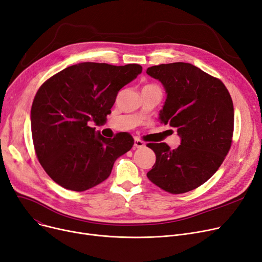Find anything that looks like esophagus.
Here are the masks:
<instances>
[{"label":"esophagus","instance_id":"obj_1","mask_svg":"<svg viewBox=\"0 0 262 262\" xmlns=\"http://www.w3.org/2000/svg\"><path fill=\"white\" fill-rule=\"evenodd\" d=\"M145 146V143L139 139H135L134 141V147L135 148H143Z\"/></svg>","mask_w":262,"mask_h":262}]
</instances>
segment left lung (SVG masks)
Listing matches in <instances>:
<instances>
[{
  "label": "left lung",
  "mask_w": 262,
  "mask_h": 262,
  "mask_svg": "<svg viewBox=\"0 0 262 262\" xmlns=\"http://www.w3.org/2000/svg\"><path fill=\"white\" fill-rule=\"evenodd\" d=\"M166 93L161 123L176 128L181 139L176 149L149 143L156 163L147 177L171 194L192 191L214 175L227 156L233 133V104L223 82L188 63L149 67Z\"/></svg>",
  "instance_id": "obj_1"
}]
</instances>
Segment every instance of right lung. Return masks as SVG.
I'll use <instances>...</instances> for the list:
<instances>
[{"label": "right lung", "mask_w": 262, "mask_h": 262, "mask_svg": "<svg viewBox=\"0 0 262 262\" xmlns=\"http://www.w3.org/2000/svg\"><path fill=\"white\" fill-rule=\"evenodd\" d=\"M142 69L138 64L86 61L65 68L40 86L31 110L32 136L37 159L53 181L76 192L94 188L132 148L129 133L106 139L90 122L106 121L118 92Z\"/></svg>", "instance_id": "add662e5"}]
</instances>
